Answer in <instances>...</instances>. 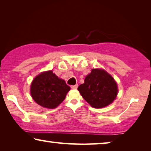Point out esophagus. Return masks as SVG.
Here are the masks:
<instances>
[{
    "instance_id": "34e87169",
    "label": "esophagus",
    "mask_w": 151,
    "mask_h": 151,
    "mask_svg": "<svg viewBox=\"0 0 151 151\" xmlns=\"http://www.w3.org/2000/svg\"><path fill=\"white\" fill-rule=\"evenodd\" d=\"M78 87V85H72L71 86V88L73 89H75Z\"/></svg>"
}]
</instances>
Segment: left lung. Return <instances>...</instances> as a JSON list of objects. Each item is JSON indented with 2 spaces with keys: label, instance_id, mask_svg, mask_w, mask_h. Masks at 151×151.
<instances>
[{
  "label": "left lung",
  "instance_id": "1",
  "mask_svg": "<svg viewBox=\"0 0 151 151\" xmlns=\"http://www.w3.org/2000/svg\"><path fill=\"white\" fill-rule=\"evenodd\" d=\"M78 90L85 100L94 108L108 106L116 99L118 88L114 78L101 69H93Z\"/></svg>",
  "mask_w": 151,
  "mask_h": 151
}]
</instances>
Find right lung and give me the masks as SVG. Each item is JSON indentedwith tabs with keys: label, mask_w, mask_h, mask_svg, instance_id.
I'll return each instance as SVG.
<instances>
[{
	"label": "right lung",
	"mask_w": 151,
	"mask_h": 151,
	"mask_svg": "<svg viewBox=\"0 0 151 151\" xmlns=\"http://www.w3.org/2000/svg\"><path fill=\"white\" fill-rule=\"evenodd\" d=\"M70 86L52 70L36 76L30 86V94L34 101L45 108L55 109L65 100Z\"/></svg>",
	"instance_id": "obj_1"
}]
</instances>
